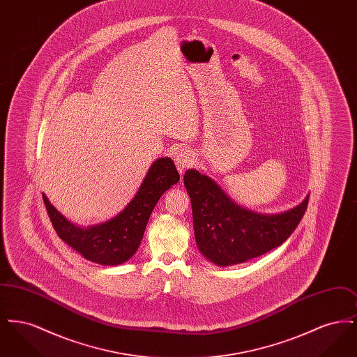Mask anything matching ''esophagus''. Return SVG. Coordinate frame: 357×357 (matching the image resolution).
Masks as SVG:
<instances>
[{
  "mask_svg": "<svg viewBox=\"0 0 357 357\" xmlns=\"http://www.w3.org/2000/svg\"><path fill=\"white\" fill-rule=\"evenodd\" d=\"M174 160H175L176 169L181 172H183L194 165V155L187 149H181L174 153Z\"/></svg>",
  "mask_w": 357,
  "mask_h": 357,
  "instance_id": "obj_1",
  "label": "esophagus"
}]
</instances>
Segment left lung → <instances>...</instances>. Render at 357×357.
Returning <instances> with one entry per match:
<instances>
[{
	"mask_svg": "<svg viewBox=\"0 0 357 357\" xmlns=\"http://www.w3.org/2000/svg\"><path fill=\"white\" fill-rule=\"evenodd\" d=\"M183 183L192 206L197 245L204 257L221 266L245 262L284 243L303 220L309 201L307 195L289 211L262 215L234 204L198 171L187 170Z\"/></svg>",
	"mask_w": 357,
	"mask_h": 357,
	"instance_id": "left-lung-1",
	"label": "left lung"
}]
</instances>
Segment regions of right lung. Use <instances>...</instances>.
<instances>
[{"instance_id":"obj_1","label":"right lung","mask_w":357,"mask_h":357,"mask_svg":"<svg viewBox=\"0 0 357 357\" xmlns=\"http://www.w3.org/2000/svg\"><path fill=\"white\" fill-rule=\"evenodd\" d=\"M179 182L170 158L153 162L135 198L115 218L88 229L67 221L43 194L52 225L66 243L86 259L102 265H120L135 255L149 218L162 194Z\"/></svg>"}]
</instances>
